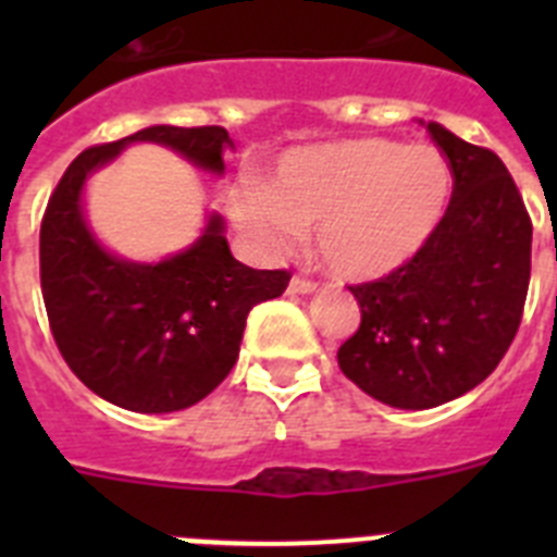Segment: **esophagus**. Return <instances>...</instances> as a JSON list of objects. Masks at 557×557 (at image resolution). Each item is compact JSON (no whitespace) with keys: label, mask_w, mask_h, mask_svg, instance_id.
<instances>
[{"label":"esophagus","mask_w":557,"mask_h":557,"mask_svg":"<svg viewBox=\"0 0 557 557\" xmlns=\"http://www.w3.org/2000/svg\"><path fill=\"white\" fill-rule=\"evenodd\" d=\"M318 289V282H312V278H307V275H293V282H289L287 293L293 295H307V293H314Z\"/></svg>","instance_id":"1"}]
</instances>
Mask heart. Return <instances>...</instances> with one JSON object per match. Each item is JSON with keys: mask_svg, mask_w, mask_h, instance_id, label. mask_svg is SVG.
Here are the masks:
<instances>
[{"mask_svg": "<svg viewBox=\"0 0 557 557\" xmlns=\"http://www.w3.org/2000/svg\"><path fill=\"white\" fill-rule=\"evenodd\" d=\"M449 164L432 145L348 139L289 152L268 189L236 186V225L284 250L318 225V250L346 278H379L424 248L449 203Z\"/></svg>", "mask_w": 557, "mask_h": 557, "instance_id": "heart-1", "label": "heart"}]
</instances>
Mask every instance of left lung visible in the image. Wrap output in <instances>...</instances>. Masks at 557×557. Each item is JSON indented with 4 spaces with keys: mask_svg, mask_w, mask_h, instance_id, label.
Instances as JSON below:
<instances>
[{
    "mask_svg": "<svg viewBox=\"0 0 557 557\" xmlns=\"http://www.w3.org/2000/svg\"><path fill=\"white\" fill-rule=\"evenodd\" d=\"M451 172V200L426 245L376 282L351 284L362 321L339 371L382 405L426 410L488 379L519 332L533 223L494 150L426 125Z\"/></svg>",
    "mask_w": 557,
    "mask_h": 557,
    "instance_id": "1",
    "label": "left lung"
}]
</instances>
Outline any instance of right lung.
Listing matches in <instances>:
<instances>
[{
  "label": "right lung",
  "mask_w": 557,
  "mask_h": 557,
  "mask_svg": "<svg viewBox=\"0 0 557 557\" xmlns=\"http://www.w3.org/2000/svg\"><path fill=\"white\" fill-rule=\"evenodd\" d=\"M131 141H159L211 172H223L231 145L220 125H156L83 150L44 211L41 293L58 351L88 391L133 412H172L198 405L228 376L248 312L278 298L289 273L236 262L220 218L159 264L106 253L83 223L81 191L88 172Z\"/></svg>",
  "instance_id": "obj_1"
}]
</instances>
